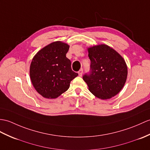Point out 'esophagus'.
<instances>
[{"label":"esophagus","mask_w":150,"mask_h":150,"mask_svg":"<svg viewBox=\"0 0 150 150\" xmlns=\"http://www.w3.org/2000/svg\"><path fill=\"white\" fill-rule=\"evenodd\" d=\"M78 74H79V75L80 76H81L82 75V74H83V69H80V70H79V72H78Z\"/></svg>","instance_id":"obj_1"}]
</instances>
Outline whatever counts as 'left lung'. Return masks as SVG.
Here are the masks:
<instances>
[{"mask_svg":"<svg viewBox=\"0 0 150 150\" xmlns=\"http://www.w3.org/2000/svg\"><path fill=\"white\" fill-rule=\"evenodd\" d=\"M90 72L83 79L97 98L109 99L119 93L127 81V66L122 56L107 45L88 48Z\"/></svg>","mask_w":150,"mask_h":150,"instance_id":"obj_1","label":"left lung"}]
</instances>
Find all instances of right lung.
Returning <instances> with one entry per match:
<instances>
[{
	"label": "right lung",
	"instance_id": "1",
	"mask_svg": "<svg viewBox=\"0 0 150 150\" xmlns=\"http://www.w3.org/2000/svg\"><path fill=\"white\" fill-rule=\"evenodd\" d=\"M69 46L55 41L34 55L30 66L34 88L44 98H56L67 91L77 73L72 71L71 61L66 57Z\"/></svg>",
	"mask_w": 150,
	"mask_h": 150
}]
</instances>
